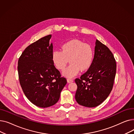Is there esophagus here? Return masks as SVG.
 Instances as JSON below:
<instances>
[{
	"label": "esophagus",
	"mask_w": 134,
	"mask_h": 134,
	"mask_svg": "<svg viewBox=\"0 0 134 134\" xmlns=\"http://www.w3.org/2000/svg\"><path fill=\"white\" fill-rule=\"evenodd\" d=\"M67 82H68V83H71V82H72L73 81V79H68V78L67 79Z\"/></svg>",
	"instance_id": "esophagus-1"
}]
</instances>
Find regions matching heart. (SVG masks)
<instances>
[{"instance_id":"heart-1","label":"heart","mask_w":134,"mask_h":134,"mask_svg":"<svg viewBox=\"0 0 134 134\" xmlns=\"http://www.w3.org/2000/svg\"><path fill=\"white\" fill-rule=\"evenodd\" d=\"M93 59L92 48L79 40L68 41L61 46V50H55L52 54V60L55 67L63 70L69 59L71 63L63 71L67 78L78 74L80 70L86 71L90 68Z\"/></svg>"}]
</instances>
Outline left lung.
<instances>
[{
  "label": "left lung",
  "instance_id": "obj_1",
  "mask_svg": "<svg viewBox=\"0 0 134 134\" xmlns=\"http://www.w3.org/2000/svg\"><path fill=\"white\" fill-rule=\"evenodd\" d=\"M116 73V62L113 54L98 40L94 56L88 71L75 82L77 90L75 100L79 104L94 108L107 99L112 91Z\"/></svg>",
  "mask_w": 134,
  "mask_h": 134
}]
</instances>
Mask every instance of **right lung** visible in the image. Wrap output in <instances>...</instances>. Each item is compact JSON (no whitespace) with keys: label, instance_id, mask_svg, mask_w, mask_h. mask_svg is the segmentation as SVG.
<instances>
[{"label":"right lung","instance_id":"add662e5","mask_svg":"<svg viewBox=\"0 0 134 134\" xmlns=\"http://www.w3.org/2000/svg\"><path fill=\"white\" fill-rule=\"evenodd\" d=\"M52 35L42 37L25 48L19 58V82L26 98L40 108H48L59 100L67 83L52 60Z\"/></svg>","mask_w":134,"mask_h":134}]
</instances>
